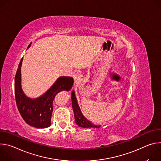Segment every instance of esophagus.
<instances>
[{
  "label": "esophagus",
  "mask_w": 161,
  "mask_h": 161,
  "mask_svg": "<svg viewBox=\"0 0 161 161\" xmlns=\"http://www.w3.org/2000/svg\"><path fill=\"white\" fill-rule=\"evenodd\" d=\"M81 73H75L74 75H73V78H74L75 81H76L80 80V78H81Z\"/></svg>",
  "instance_id": "obj_1"
}]
</instances>
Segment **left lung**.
<instances>
[{
	"mask_svg": "<svg viewBox=\"0 0 161 161\" xmlns=\"http://www.w3.org/2000/svg\"><path fill=\"white\" fill-rule=\"evenodd\" d=\"M71 100H72V106L74 111V115L76 124L81 127L89 128V127H96L99 128L101 125H96L91 122L88 121L83 115L78 106L77 99L75 97V91L73 90L71 94Z\"/></svg>",
	"mask_w": 161,
	"mask_h": 161,
	"instance_id": "8db88e82",
	"label": "left lung"
}]
</instances>
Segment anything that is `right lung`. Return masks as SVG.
<instances>
[{
  "label": "right lung",
  "mask_w": 161,
  "mask_h": 161,
  "mask_svg": "<svg viewBox=\"0 0 161 161\" xmlns=\"http://www.w3.org/2000/svg\"><path fill=\"white\" fill-rule=\"evenodd\" d=\"M31 47V44L28 48ZM19 64L14 79V94L18 109L25 122L36 128H46L51 125L53 101L57 93L62 90H70L74 83L72 77L61 76L42 96L36 99L27 97L21 86V66Z\"/></svg>",
  "instance_id": "obj_1"
}]
</instances>
